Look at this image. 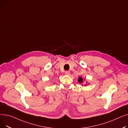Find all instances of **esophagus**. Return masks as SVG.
Segmentation results:
<instances>
[{
  "label": "esophagus",
  "instance_id": "1",
  "mask_svg": "<svg viewBox=\"0 0 128 128\" xmlns=\"http://www.w3.org/2000/svg\"><path fill=\"white\" fill-rule=\"evenodd\" d=\"M65 75H70V72H69V71H66L65 72Z\"/></svg>",
  "mask_w": 128,
  "mask_h": 128
}]
</instances>
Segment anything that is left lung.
<instances>
[{
    "mask_svg": "<svg viewBox=\"0 0 128 128\" xmlns=\"http://www.w3.org/2000/svg\"><path fill=\"white\" fill-rule=\"evenodd\" d=\"M78 82H79V83H82V82H83V79H82V78L81 77H80L78 78Z\"/></svg>",
    "mask_w": 128,
    "mask_h": 128,
    "instance_id": "1",
    "label": "left lung"
}]
</instances>
